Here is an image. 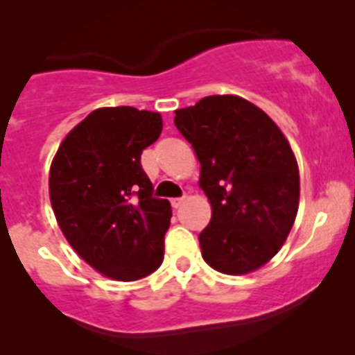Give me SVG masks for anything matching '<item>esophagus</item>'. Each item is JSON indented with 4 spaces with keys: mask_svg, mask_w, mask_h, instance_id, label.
<instances>
[{
    "mask_svg": "<svg viewBox=\"0 0 355 355\" xmlns=\"http://www.w3.org/2000/svg\"><path fill=\"white\" fill-rule=\"evenodd\" d=\"M181 202H183V197H174V199H171L172 208H180Z\"/></svg>",
    "mask_w": 355,
    "mask_h": 355,
    "instance_id": "1",
    "label": "esophagus"
}]
</instances>
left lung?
<instances>
[{
    "label": "left lung",
    "mask_w": 355,
    "mask_h": 355,
    "mask_svg": "<svg viewBox=\"0 0 355 355\" xmlns=\"http://www.w3.org/2000/svg\"><path fill=\"white\" fill-rule=\"evenodd\" d=\"M175 128L200 163L211 220L199 234L216 272L243 275L281 250L299 211V165L268 115L240 96H208L175 110Z\"/></svg>",
    "instance_id": "left-lung-1"
}]
</instances>
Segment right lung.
<instances>
[{
    "instance_id": "1",
    "label": "right lung",
    "mask_w": 355,
    "mask_h": 355,
    "mask_svg": "<svg viewBox=\"0 0 355 355\" xmlns=\"http://www.w3.org/2000/svg\"><path fill=\"white\" fill-rule=\"evenodd\" d=\"M158 112L97 108L72 128L49 168V199L65 240L94 270L139 281L162 265L171 202L153 197L140 155L155 144Z\"/></svg>"
}]
</instances>
